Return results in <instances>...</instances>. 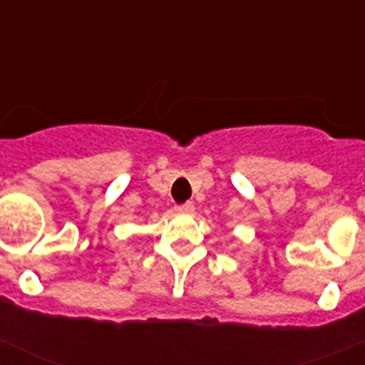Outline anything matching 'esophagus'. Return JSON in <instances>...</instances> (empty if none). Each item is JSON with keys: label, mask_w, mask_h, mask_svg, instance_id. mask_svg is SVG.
<instances>
[{"label": "esophagus", "mask_w": 365, "mask_h": 365, "mask_svg": "<svg viewBox=\"0 0 365 365\" xmlns=\"http://www.w3.org/2000/svg\"><path fill=\"white\" fill-rule=\"evenodd\" d=\"M193 210H195V206H193V202H185V205L175 206L177 214H193Z\"/></svg>", "instance_id": "1"}]
</instances>
